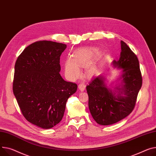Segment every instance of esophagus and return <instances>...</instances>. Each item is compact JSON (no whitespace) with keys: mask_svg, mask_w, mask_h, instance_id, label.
I'll use <instances>...</instances> for the list:
<instances>
[{"mask_svg":"<svg viewBox=\"0 0 156 156\" xmlns=\"http://www.w3.org/2000/svg\"><path fill=\"white\" fill-rule=\"evenodd\" d=\"M85 83H80L78 85V88L80 89V91H84L85 90Z\"/></svg>","mask_w":156,"mask_h":156,"instance_id":"1","label":"esophagus"}]
</instances>
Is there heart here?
Masks as SVG:
<instances>
[{"mask_svg": "<svg viewBox=\"0 0 156 156\" xmlns=\"http://www.w3.org/2000/svg\"><path fill=\"white\" fill-rule=\"evenodd\" d=\"M98 52L95 49L83 48L76 51L74 53L73 59L68 58L65 63V71L68 76L76 78L80 75V68H86V75L91 76L94 73L95 68L90 65L92 59L98 55Z\"/></svg>", "mask_w": 156, "mask_h": 156, "instance_id": "heart-1", "label": "heart"}]
</instances>
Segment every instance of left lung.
<instances>
[{
    "label": "left lung",
    "instance_id": "1",
    "mask_svg": "<svg viewBox=\"0 0 156 156\" xmlns=\"http://www.w3.org/2000/svg\"><path fill=\"white\" fill-rule=\"evenodd\" d=\"M120 44V58L112 63L113 68L122 69L115 87L113 90L108 87L103 75L95 76L87 86L90 113L101 126L112 125L129 115L142 84L137 57L123 41Z\"/></svg>",
    "mask_w": 156,
    "mask_h": 156
}]
</instances>
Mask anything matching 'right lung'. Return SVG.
I'll return each instance as SVG.
<instances>
[{"instance_id": "right-lung-1", "label": "right lung", "mask_w": 156, "mask_h": 156, "mask_svg": "<svg viewBox=\"0 0 156 156\" xmlns=\"http://www.w3.org/2000/svg\"><path fill=\"white\" fill-rule=\"evenodd\" d=\"M65 44L37 41L20 54L15 64L13 92L25 119L48 129L62 120L68 98L77 85L59 74L60 56Z\"/></svg>"}]
</instances>
